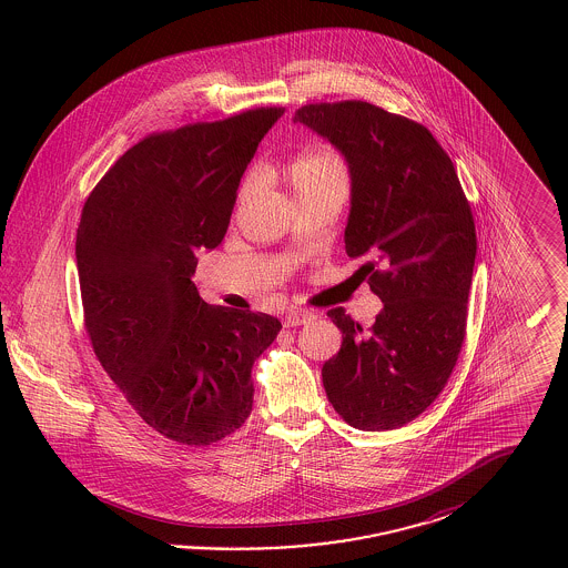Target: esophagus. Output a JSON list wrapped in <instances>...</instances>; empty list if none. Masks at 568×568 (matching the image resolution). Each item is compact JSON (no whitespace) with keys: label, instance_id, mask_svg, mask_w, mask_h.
<instances>
[{"label":"esophagus","instance_id":"34e87169","mask_svg":"<svg viewBox=\"0 0 568 568\" xmlns=\"http://www.w3.org/2000/svg\"><path fill=\"white\" fill-rule=\"evenodd\" d=\"M313 317H315V315H313L311 311L297 308V311H290V313L285 315V325H287V327H294V325L308 324Z\"/></svg>","mask_w":568,"mask_h":568}]
</instances>
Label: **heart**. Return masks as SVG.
Here are the masks:
<instances>
[{"mask_svg": "<svg viewBox=\"0 0 568 568\" xmlns=\"http://www.w3.org/2000/svg\"><path fill=\"white\" fill-rule=\"evenodd\" d=\"M278 181L292 191L297 204L317 200H345L349 191V168L341 153L320 149L297 155L278 170ZM255 190V179L246 176L239 187V204Z\"/></svg>", "mask_w": 568, "mask_h": 568, "instance_id": "obj_1", "label": "heart"}]
</instances>
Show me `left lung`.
<instances>
[{
    "instance_id": "obj_1",
    "label": "left lung",
    "mask_w": 568,
    "mask_h": 568,
    "mask_svg": "<svg viewBox=\"0 0 568 568\" xmlns=\"http://www.w3.org/2000/svg\"><path fill=\"white\" fill-rule=\"evenodd\" d=\"M294 123L349 163L345 248L383 302L368 329L345 308L327 311L343 332L322 368L327 400L353 428H403L433 405L458 362L477 255L470 204L449 155L406 116L347 100L306 104Z\"/></svg>"
}]
</instances>
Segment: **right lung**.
I'll return each instance as SVG.
<instances>
[{"mask_svg": "<svg viewBox=\"0 0 568 568\" xmlns=\"http://www.w3.org/2000/svg\"><path fill=\"white\" fill-rule=\"evenodd\" d=\"M283 109L146 135L82 206L77 266L84 327L135 413L183 445L239 430L253 362L276 338L266 313L206 304L191 281L200 248L223 241L257 144Z\"/></svg>", "mask_w": 568, "mask_h": 568, "instance_id": "obj_1", "label": "right lung"}]
</instances>
